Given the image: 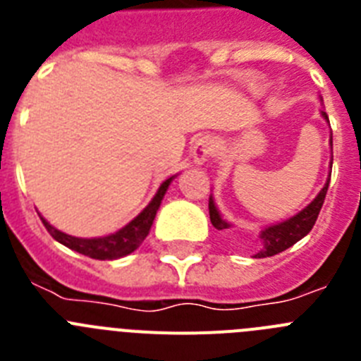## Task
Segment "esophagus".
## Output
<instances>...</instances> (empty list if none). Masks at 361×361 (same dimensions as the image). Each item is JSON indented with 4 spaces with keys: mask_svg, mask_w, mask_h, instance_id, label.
<instances>
[{
    "mask_svg": "<svg viewBox=\"0 0 361 361\" xmlns=\"http://www.w3.org/2000/svg\"><path fill=\"white\" fill-rule=\"evenodd\" d=\"M215 152V139L212 135H202L200 139H197L191 153H193V159H195L197 164H202V162L208 161L209 157Z\"/></svg>",
    "mask_w": 361,
    "mask_h": 361,
    "instance_id": "esophagus-1",
    "label": "esophagus"
}]
</instances>
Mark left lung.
<instances>
[{"label": "left lung", "instance_id": "left-lung-1", "mask_svg": "<svg viewBox=\"0 0 361 361\" xmlns=\"http://www.w3.org/2000/svg\"><path fill=\"white\" fill-rule=\"evenodd\" d=\"M322 114H324L325 119L329 121V117H327L325 111H322ZM331 145H333V139H331ZM329 180L331 178H327L325 186L322 188V191L317 195V199L312 200L307 208L302 209L300 213H296V215L291 216L289 220H283V222H280V224L276 226H269V228H266L260 233V237H258L257 240L258 251L255 253V258H266L282 253V251L291 247L293 244H296L300 238H304L305 235L311 231L314 222H317L318 215H320L322 206H324L325 195H327V188H329ZM209 220H212L213 228L216 229L231 228L226 220H222L220 213L216 212L215 202H213L212 197H209Z\"/></svg>", "mask_w": 361, "mask_h": 361}]
</instances>
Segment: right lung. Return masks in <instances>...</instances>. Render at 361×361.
Instances as JSON below:
<instances>
[{
	"instance_id": "add662e5",
	"label": "right lung",
	"mask_w": 361,
	"mask_h": 361,
	"mask_svg": "<svg viewBox=\"0 0 361 361\" xmlns=\"http://www.w3.org/2000/svg\"><path fill=\"white\" fill-rule=\"evenodd\" d=\"M171 178L164 180L159 188V191L155 193V197L152 199V202L142 209L135 219L130 222L128 226H124L123 229H119L114 235H108V237L101 238H78L70 237L66 233H61L59 229L52 228V226L47 222V220L41 216L47 231L56 238L57 242H61L63 245L70 247V250L78 251V253L85 255V257L95 258V260H111V258H121L130 255L132 251H135L139 245L142 244V240L146 238V235L149 233V228L153 224V219L157 215V209L161 206V200L164 197L166 190L170 186Z\"/></svg>"
}]
</instances>
